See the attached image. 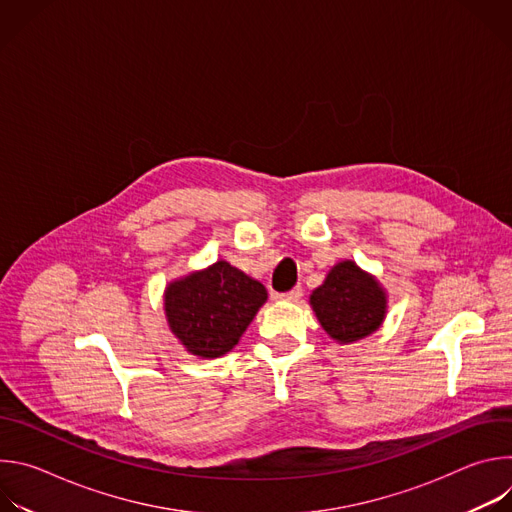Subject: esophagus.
I'll return each instance as SVG.
<instances>
[{"mask_svg":"<svg viewBox=\"0 0 512 512\" xmlns=\"http://www.w3.org/2000/svg\"><path fill=\"white\" fill-rule=\"evenodd\" d=\"M302 287L298 285V287H294V289H289V291H285V294H281V298L283 300H289V302H296V300H300L302 298Z\"/></svg>","mask_w":512,"mask_h":512,"instance_id":"obj_1","label":"esophagus"}]
</instances>
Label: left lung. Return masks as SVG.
Returning <instances> with one entry per match:
<instances>
[{"instance_id": "1", "label": "left lung", "mask_w": 512, "mask_h": 512, "mask_svg": "<svg viewBox=\"0 0 512 512\" xmlns=\"http://www.w3.org/2000/svg\"><path fill=\"white\" fill-rule=\"evenodd\" d=\"M310 304L322 328L338 342H354L373 334L387 310L379 281L352 261L334 265L326 281L314 289Z\"/></svg>"}]
</instances>
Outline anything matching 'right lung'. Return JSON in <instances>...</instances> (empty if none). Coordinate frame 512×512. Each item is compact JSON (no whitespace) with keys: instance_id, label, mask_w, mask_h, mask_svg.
Segmentation results:
<instances>
[{"instance_id":"add662e5","label":"right lung","mask_w":512,"mask_h":512,"mask_svg":"<svg viewBox=\"0 0 512 512\" xmlns=\"http://www.w3.org/2000/svg\"><path fill=\"white\" fill-rule=\"evenodd\" d=\"M267 300L265 287L229 265L216 261L166 289V316L188 352L216 358L229 352Z\"/></svg>"}]
</instances>
